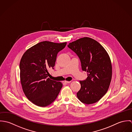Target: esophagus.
<instances>
[{
    "label": "esophagus",
    "instance_id": "1",
    "mask_svg": "<svg viewBox=\"0 0 132 132\" xmlns=\"http://www.w3.org/2000/svg\"><path fill=\"white\" fill-rule=\"evenodd\" d=\"M64 83H70V82H71V81H64Z\"/></svg>",
    "mask_w": 132,
    "mask_h": 132
}]
</instances>
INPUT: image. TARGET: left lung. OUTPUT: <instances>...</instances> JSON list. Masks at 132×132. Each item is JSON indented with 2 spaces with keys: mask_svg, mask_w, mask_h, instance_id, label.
I'll return each mask as SVG.
<instances>
[{
  "mask_svg": "<svg viewBox=\"0 0 132 132\" xmlns=\"http://www.w3.org/2000/svg\"><path fill=\"white\" fill-rule=\"evenodd\" d=\"M68 47L79 58L82 71L87 73V78L79 81L78 99L86 104L97 102L107 93L111 82L112 65L109 55L99 43L90 38H79Z\"/></svg>",
  "mask_w": 132,
  "mask_h": 132,
  "instance_id": "left-lung-1",
  "label": "left lung"
}]
</instances>
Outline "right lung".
<instances>
[{
  "mask_svg": "<svg viewBox=\"0 0 132 132\" xmlns=\"http://www.w3.org/2000/svg\"><path fill=\"white\" fill-rule=\"evenodd\" d=\"M67 43L41 42L28 49L20 63V80L23 90L32 103L46 107L57 98L62 87L61 82L48 78V70L54 69L57 53Z\"/></svg>",
  "mask_w": 132,
  "mask_h": 132,
  "instance_id": "1",
  "label": "right lung"
}]
</instances>
